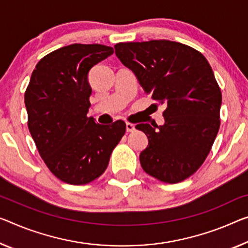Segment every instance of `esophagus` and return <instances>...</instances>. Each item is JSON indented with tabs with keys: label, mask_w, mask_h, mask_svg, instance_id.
Wrapping results in <instances>:
<instances>
[{
	"label": "esophagus",
	"mask_w": 248,
	"mask_h": 248,
	"mask_svg": "<svg viewBox=\"0 0 248 248\" xmlns=\"http://www.w3.org/2000/svg\"><path fill=\"white\" fill-rule=\"evenodd\" d=\"M135 131V125L131 123H126V132H133Z\"/></svg>",
	"instance_id": "obj_1"
}]
</instances>
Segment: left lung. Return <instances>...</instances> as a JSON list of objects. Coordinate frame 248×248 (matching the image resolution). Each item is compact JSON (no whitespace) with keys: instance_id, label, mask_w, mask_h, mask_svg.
Here are the masks:
<instances>
[{"instance_id":"1","label":"left lung","mask_w":248,"mask_h":248,"mask_svg":"<svg viewBox=\"0 0 248 248\" xmlns=\"http://www.w3.org/2000/svg\"><path fill=\"white\" fill-rule=\"evenodd\" d=\"M115 54L144 92L166 105L163 125L142 123L148 145L140 162L147 174L178 183L204 163L219 129L222 93L207 60L178 42L119 43Z\"/></svg>"}]
</instances>
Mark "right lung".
<instances>
[{
	"label": "right lung",
	"mask_w": 248,
	"mask_h": 248,
	"mask_svg": "<svg viewBox=\"0 0 248 248\" xmlns=\"http://www.w3.org/2000/svg\"><path fill=\"white\" fill-rule=\"evenodd\" d=\"M114 53L101 44H72L44 56L24 95L29 129L41 157L61 181L83 185L104 173L126 125L87 117L89 72Z\"/></svg>",
	"instance_id": "1"
}]
</instances>
